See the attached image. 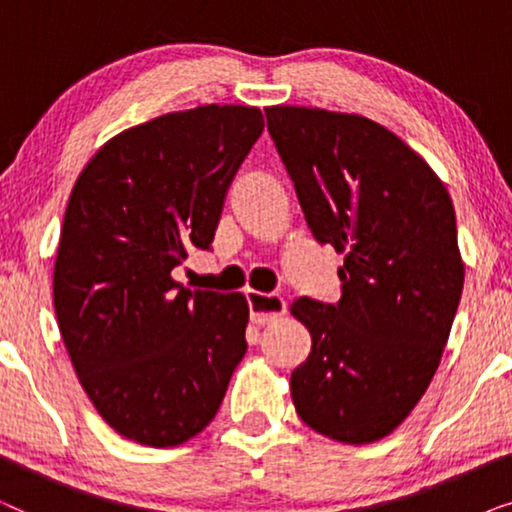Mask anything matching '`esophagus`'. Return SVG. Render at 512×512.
I'll list each match as a JSON object with an SVG mask.
<instances>
[{"instance_id":"34e87169","label":"esophagus","mask_w":512,"mask_h":512,"mask_svg":"<svg viewBox=\"0 0 512 512\" xmlns=\"http://www.w3.org/2000/svg\"><path fill=\"white\" fill-rule=\"evenodd\" d=\"M247 300L251 321H254L256 326L270 324V321L279 319L286 312V300L282 296H275V293L247 291Z\"/></svg>"}]
</instances>
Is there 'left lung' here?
Masks as SVG:
<instances>
[{"label":"left lung","instance_id":"1","mask_svg":"<svg viewBox=\"0 0 512 512\" xmlns=\"http://www.w3.org/2000/svg\"><path fill=\"white\" fill-rule=\"evenodd\" d=\"M268 130L312 235L345 263L335 305L298 298L312 349L291 373L321 436H389L429 389L464 289L450 193L403 139L359 114L268 107Z\"/></svg>","mask_w":512,"mask_h":512}]
</instances>
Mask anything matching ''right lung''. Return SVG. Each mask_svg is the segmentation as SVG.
Segmentation results:
<instances>
[{
  "label": "right lung",
  "instance_id": "add662e5",
  "mask_svg": "<svg viewBox=\"0 0 512 512\" xmlns=\"http://www.w3.org/2000/svg\"><path fill=\"white\" fill-rule=\"evenodd\" d=\"M263 132L256 107L207 104L111 137L69 195L53 270L60 335L116 433L149 447L198 436L247 352L242 293L186 289L230 181Z\"/></svg>",
  "mask_w": 512,
  "mask_h": 512
}]
</instances>
